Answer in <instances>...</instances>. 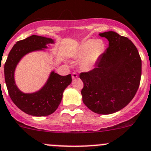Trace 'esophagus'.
<instances>
[{
  "label": "esophagus",
  "instance_id": "34e87169",
  "mask_svg": "<svg viewBox=\"0 0 151 151\" xmlns=\"http://www.w3.org/2000/svg\"><path fill=\"white\" fill-rule=\"evenodd\" d=\"M78 77V74L75 72H73L72 73V79H76Z\"/></svg>",
  "mask_w": 151,
  "mask_h": 151
}]
</instances>
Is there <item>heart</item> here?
<instances>
[{"label":"heart","mask_w":151,"mask_h":151,"mask_svg":"<svg viewBox=\"0 0 151 151\" xmlns=\"http://www.w3.org/2000/svg\"><path fill=\"white\" fill-rule=\"evenodd\" d=\"M105 50V43L102 40L88 39L81 42L73 51V56L82 58L80 64L83 69H92L99 61Z\"/></svg>","instance_id":"b5f03b06"}]
</instances>
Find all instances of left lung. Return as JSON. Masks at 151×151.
I'll list each match as a JSON object with an SVG mask.
<instances>
[{
  "instance_id": "left-lung-1",
  "label": "left lung",
  "mask_w": 151,
  "mask_h": 151,
  "mask_svg": "<svg viewBox=\"0 0 151 151\" xmlns=\"http://www.w3.org/2000/svg\"><path fill=\"white\" fill-rule=\"evenodd\" d=\"M109 46L96 67L80 74L85 105L99 114H111L125 108L135 96L142 75V60L128 37L109 31L99 34Z\"/></svg>"
}]
</instances>
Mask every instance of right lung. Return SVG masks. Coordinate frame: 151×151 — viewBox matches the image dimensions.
I'll return each instance as SVG.
<instances>
[{"label":"right lung","mask_w":151,"mask_h":151,"mask_svg":"<svg viewBox=\"0 0 151 151\" xmlns=\"http://www.w3.org/2000/svg\"><path fill=\"white\" fill-rule=\"evenodd\" d=\"M55 40L46 37L32 35L17 41L10 51L4 65V77L9 94L16 106L26 114L35 116L52 114L61 102L64 90L71 83V74L61 76L52 71L44 86L34 93H23L16 86L14 71L26 55L47 49Z\"/></svg>","instance_id":"1"}]
</instances>
